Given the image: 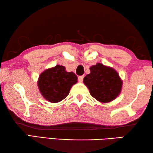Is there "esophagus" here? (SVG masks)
<instances>
[{
  "mask_svg": "<svg viewBox=\"0 0 153 153\" xmlns=\"http://www.w3.org/2000/svg\"><path fill=\"white\" fill-rule=\"evenodd\" d=\"M84 76H78V81L79 82H82L83 79H84Z\"/></svg>",
  "mask_w": 153,
  "mask_h": 153,
  "instance_id": "34e87169",
  "label": "esophagus"
}]
</instances>
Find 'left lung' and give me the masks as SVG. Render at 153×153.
<instances>
[{"mask_svg": "<svg viewBox=\"0 0 153 153\" xmlns=\"http://www.w3.org/2000/svg\"><path fill=\"white\" fill-rule=\"evenodd\" d=\"M90 73L84 78V83L92 97L106 103L118 97L123 82L115 69L102 63H97L90 67Z\"/></svg>", "mask_w": 153, "mask_h": 153, "instance_id": "1", "label": "left lung"}]
</instances>
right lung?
Instances as JSON below:
<instances>
[{"instance_id": "obj_1", "label": "right lung", "mask_w": 153, "mask_h": 153, "mask_svg": "<svg viewBox=\"0 0 153 153\" xmlns=\"http://www.w3.org/2000/svg\"><path fill=\"white\" fill-rule=\"evenodd\" d=\"M77 82L76 74L66 71L64 66L57 65L40 75L38 86L41 94L46 100L56 103L68 96L71 88Z\"/></svg>"}]
</instances>
